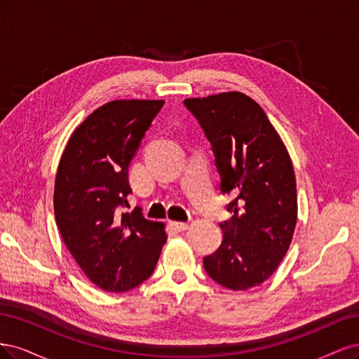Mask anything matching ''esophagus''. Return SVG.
I'll use <instances>...</instances> for the list:
<instances>
[{
    "label": "esophagus",
    "instance_id": "esophagus-1",
    "mask_svg": "<svg viewBox=\"0 0 359 359\" xmlns=\"http://www.w3.org/2000/svg\"><path fill=\"white\" fill-rule=\"evenodd\" d=\"M170 226L175 228L176 231H187L189 225L187 222H175V221H172V222H170Z\"/></svg>",
    "mask_w": 359,
    "mask_h": 359
}]
</instances>
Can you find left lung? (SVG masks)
Returning <instances> with one entry per match:
<instances>
[{
  "mask_svg": "<svg viewBox=\"0 0 359 359\" xmlns=\"http://www.w3.org/2000/svg\"><path fill=\"white\" fill-rule=\"evenodd\" d=\"M212 144L222 194L236 196L221 224L224 240L203 261L233 291L261 285L277 270L297 224V184L287 150L259 104L241 92L183 101Z\"/></svg>",
  "mask_w": 359,
  "mask_h": 359,
  "instance_id": "obj_1",
  "label": "left lung"
}]
</instances>
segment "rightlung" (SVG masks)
<instances>
[{
	"mask_svg": "<svg viewBox=\"0 0 359 359\" xmlns=\"http://www.w3.org/2000/svg\"><path fill=\"white\" fill-rule=\"evenodd\" d=\"M163 100H118L80 123L55 180L56 225L92 283L126 292L152 276L167 241L164 224L140 207L126 212L133 191L128 168Z\"/></svg>",
	"mask_w": 359,
	"mask_h": 359,
	"instance_id": "right-lung-1",
	"label": "right lung"
}]
</instances>
